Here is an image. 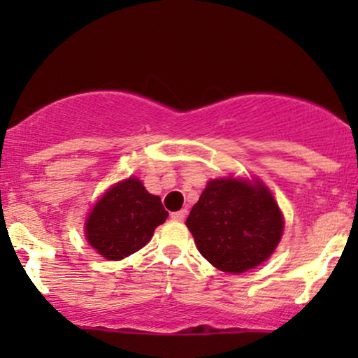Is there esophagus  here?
<instances>
[{
  "instance_id": "esophagus-1",
  "label": "esophagus",
  "mask_w": 358,
  "mask_h": 358,
  "mask_svg": "<svg viewBox=\"0 0 358 358\" xmlns=\"http://www.w3.org/2000/svg\"><path fill=\"white\" fill-rule=\"evenodd\" d=\"M185 215H187V210H178V212H173L171 213V219L173 220H183L185 219Z\"/></svg>"
}]
</instances>
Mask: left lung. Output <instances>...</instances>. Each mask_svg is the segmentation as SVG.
<instances>
[{"label": "left lung", "mask_w": 358, "mask_h": 358, "mask_svg": "<svg viewBox=\"0 0 358 358\" xmlns=\"http://www.w3.org/2000/svg\"><path fill=\"white\" fill-rule=\"evenodd\" d=\"M196 249L224 273L241 274L264 262L281 241L285 219L259 180H210L187 219Z\"/></svg>", "instance_id": "obj_1"}]
</instances>
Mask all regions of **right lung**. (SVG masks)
Instances as JSON below:
<instances>
[{
    "mask_svg": "<svg viewBox=\"0 0 358 358\" xmlns=\"http://www.w3.org/2000/svg\"><path fill=\"white\" fill-rule=\"evenodd\" d=\"M162 199L148 193L138 178L122 180L97 200L85 222V239L109 261L145 248L155 229L166 220Z\"/></svg>",
    "mask_w": 358,
    "mask_h": 358,
    "instance_id": "1",
    "label": "right lung"
}]
</instances>
